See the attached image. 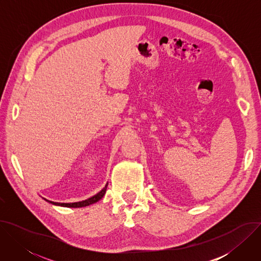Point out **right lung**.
<instances>
[{
  "mask_svg": "<svg viewBox=\"0 0 261 261\" xmlns=\"http://www.w3.org/2000/svg\"><path fill=\"white\" fill-rule=\"evenodd\" d=\"M107 185H108V182H106L105 187H104L100 192H98L96 195H94V196H92V197H90V198H88V199H86V200H82V201H77V202H55V201L48 200V199H46V198H44V197H42V198H43L45 201H47L48 203H51V204H54V205L64 206V207H83V206H88V205H90V204H93V203L99 201V200L104 196V194H105V192H106V189H107Z\"/></svg>",
  "mask_w": 261,
  "mask_h": 261,
  "instance_id": "1",
  "label": "right lung"
}]
</instances>
